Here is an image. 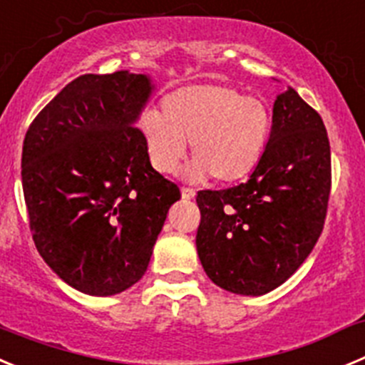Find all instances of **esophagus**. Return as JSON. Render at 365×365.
Segmentation results:
<instances>
[{
	"label": "esophagus",
	"mask_w": 365,
	"mask_h": 365,
	"mask_svg": "<svg viewBox=\"0 0 365 365\" xmlns=\"http://www.w3.org/2000/svg\"><path fill=\"white\" fill-rule=\"evenodd\" d=\"M180 192H182V199H193V197H195V190L188 188V186H182Z\"/></svg>",
	"instance_id": "obj_1"
}]
</instances>
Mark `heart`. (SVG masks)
<instances>
[{
	"label": "heart",
	"instance_id": "1",
	"mask_svg": "<svg viewBox=\"0 0 365 365\" xmlns=\"http://www.w3.org/2000/svg\"><path fill=\"white\" fill-rule=\"evenodd\" d=\"M139 128L157 172H175L190 141V173L228 185L257 166L272 130V115L260 99L233 86L197 83L168 93L160 113H143Z\"/></svg>",
	"mask_w": 365,
	"mask_h": 365
}]
</instances>
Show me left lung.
<instances>
[{
  "instance_id": "obj_1",
  "label": "left lung",
  "mask_w": 365,
  "mask_h": 365,
  "mask_svg": "<svg viewBox=\"0 0 365 365\" xmlns=\"http://www.w3.org/2000/svg\"><path fill=\"white\" fill-rule=\"evenodd\" d=\"M329 192L322 117L289 88L275 99L272 133L250 179L197 193L195 244L206 275L237 295L273 292L312 253Z\"/></svg>"
}]
</instances>
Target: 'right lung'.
<instances>
[{
	"mask_svg": "<svg viewBox=\"0 0 365 365\" xmlns=\"http://www.w3.org/2000/svg\"><path fill=\"white\" fill-rule=\"evenodd\" d=\"M152 92L126 70L73 79L36 115L21 180L36 248L68 286L108 297L141 280L175 182L155 172L135 126Z\"/></svg>",
	"mask_w": 365,
	"mask_h": 365,
	"instance_id": "1",
	"label": "right lung"
}]
</instances>
